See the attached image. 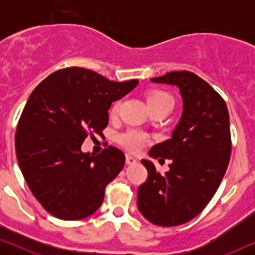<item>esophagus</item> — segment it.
Returning <instances> with one entry per match:
<instances>
[{"instance_id":"1","label":"esophagus","mask_w":255,"mask_h":255,"mask_svg":"<svg viewBox=\"0 0 255 255\" xmlns=\"http://www.w3.org/2000/svg\"><path fill=\"white\" fill-rule=\"evenodd\" d=\"M125 161H127L128 165H134V163L138 162V160L132 155H127V159H125Z\"/></svg>"}]
</instances>
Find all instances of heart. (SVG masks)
<instances>
[{
  "label": "heart",
  "instance_id": "heart-1",
  "mask_svg": "<svg viewBox=\"0 0 255 255\" xmlns=\"http://www.w3.org/2000/svg\"><path fill=\"white\" fill-rule=\"evenodd\" d=\"M147 103L152 111L156 109H162V108H172L174 107V100L168 93L161 89L151 90L147 94ZM121 107V100L115 101L111 106L110 113L111 115H116L118 109ZM149 141L148 135L140 130H135V128H128L123 133L118 135V142L123 146L124 148L128 149L131 152H138L147 145Z\"/></svg>",
  "mask_w": 255,
  "mask_h": 255
}]
</instances>
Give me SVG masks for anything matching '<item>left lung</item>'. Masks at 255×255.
I'll return each instance as SVG.
<instances>
[{
	"mask_svg": "<svg viewBox=\"0 0 255 255\" xmlns=\"http://www.w3.org/2000/svg\"><path fill=\"white\" fill-rule=\"evenodd\" d=\"M151 80L179 87L183 111L172 139L148 152L154 159H172L168 172L162 175L151 161L141 160L148 176L138 188L137 204L153 224L177 226L202 212L224 177L232 147L229 111L223 97L193 72Z\"/></svg>",
	"mask_w": 255,
	"mask_h": 255,
	"instance_id": "obj_1",
	"label": "left lung"
}]
</instances>
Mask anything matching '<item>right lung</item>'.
<instances>
[{"instance_id":"add662e5","label":"right lung","mask_w":255,"mask_h":255,"mask_svg":"<svg viewBox=\"0 0 255 255\" xmlns=\"http://www.w3.org/2000/svg\"><path fill=\"white\" fill-rule=\"evenodd\" d=\"M137 85L138 80L115 82L90 69L67 67L31 93L16 128L17 161L31 193L52 216L78 221L102 204L125 155L114 146L96 155L82 153L81 145L88 135L103 134L111 103Z\"/></svg>"}]
</instances>
